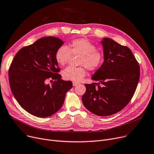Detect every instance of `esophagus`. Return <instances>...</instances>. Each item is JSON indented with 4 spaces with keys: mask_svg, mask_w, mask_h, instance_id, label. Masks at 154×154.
<instances>
[{
    "mask_svg": "<svg viewBox=\"0 0 154 154\" xmlns=\"http://www.w3.org/2000/svg\"><path fill=\"white\" fill-rule=\"evenodd\" d=\"M72 84H73V86H76V85H79V83L76 82H72Z\"/></svg>",
    "mask_w": 154,
    "mask_h": 154,
    "instance_id": "esophagus-1",
    "label": "esophagus"
}]
</instances>
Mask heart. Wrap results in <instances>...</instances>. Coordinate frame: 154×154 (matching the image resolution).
<instances>
[{"instance_id": "obj_1", "label": "heart", "mask_w": 154, "mask_h": 154, "mask_svg": "<svg viewBox=\"0 0 154 154\" xmlns=\"http://www.w3.org/2000/svg\"><path fill=\"white\" fill-rule=\"evenodd\" d=\"M71 55H79L78 64L79 67H68L62 72L64 79L74 82H80L85 76L86 68L90 71L99 69L104 60L103 52L85 38H77L72 40L67 47L60 46L55 53V59L62 66L67 63Z\"/></svg>"}]
</instances>
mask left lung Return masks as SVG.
<instances>
[{"label":"left lung","instance_id":"8db88e82","mask_svg":"<svg viewBox=\"0 0 154 154\" xmlns=\"http://www.w3.org/2000/svg\"><path fill=\"white\" fill-rule=\"evenodd\" d=\"M102 43L104 62L92 77L99 83L85 84L86 92L82 100L93 114L109 116L123 109L131 100L140 79V66L128 47L108 38Z\"/></svg>","mask_w":154,"mask_h":154}]
</instances>
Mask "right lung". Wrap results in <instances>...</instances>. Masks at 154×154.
I'll return each mask as SVG.
<instances>
[{
    "instance_id": "add662e5",
    "label": "right lung",
    "mask_w": 154,
    "mask_h": 154,
    "mask_svg": "<svg viewBox=\"0 0 154 154\" xmlns=\"http://www.w3.org/2000/svg\"><path fill=\"white\" fill-rule=\"evenodd\" d=\"M63 44L57 37L38 39L16 54L9 69L12 92L20 106L38 117H49L62 106L71 81L61 79L55 53ZM54 79L51 85L48 79ZM52 81V80H50Z\"/></svg>"
}]
</instances>
